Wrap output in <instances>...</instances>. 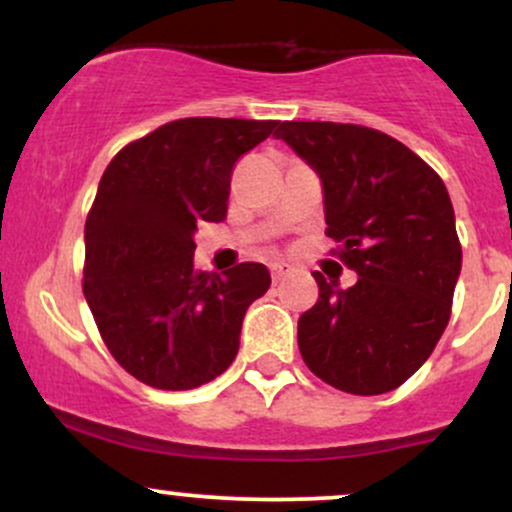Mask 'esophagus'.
<instances>
[{
    "instance_id": "34e87169",
    "label": "esophagus",
    "mask_w": 512,
    "mask_h": 512,
    "mask_svg": "<svg viewBox=\"0 0 512 512\" xmlns=\"http://www.w3.org/2000/svg\"><path fill=\"white\" fill-rule=\"evenodd\" d=\"M293 274V267L289 262H276V264H272V279L274 281H281V279H286V276H291Z\"/></svg>"
}]
</instances>
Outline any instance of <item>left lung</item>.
I'll return each instance as SVG.
<instances>
[{"instance_id": "1", "label": "left lung", "mask_w": 512, "mask_h": 512, "mask_svg": "<svg viewBox=\"0 0 512 512\" xmlns=\"http://www.w3.org/2000/svg\"><path fill=\"white\" fill-rule=\"evenodd\" d=\"M320 175L327 236L358 274L339 289L315 272L320 298L298 317V349L320 380L383 395L416 373L450 320L462 248L438 173L390 134L342 122H281Z\"/></svg>"}]
</instances>
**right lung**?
Listing matches in <instances>:
<instances>
[{
	"label": "right lung",
	"instance_id": "add662e5",
	"mask_svg": "<svg viewBox=\"0 0 512 512\" xmlns=\"http://www.w3.org/2000/svg\"><path fill=\"white\" fill-rule=\"evenodd\" d=\"M276 125L185 117L105 168L84 231V296L110 354L144 385L192 390L236 358L245 310L272 276L260 262L197 272L195 231L226 219L233 166Z\"/></svg>",
	"mask_w": 512,
	"mask_h": 512
}]
</instances>
